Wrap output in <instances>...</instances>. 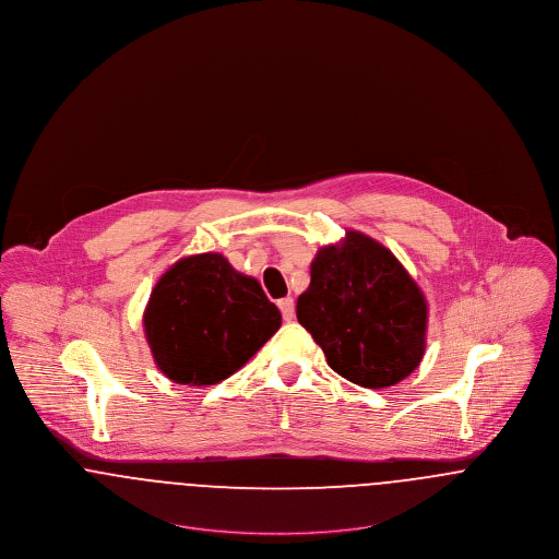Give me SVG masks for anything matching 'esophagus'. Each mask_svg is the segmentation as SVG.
Wrapping results in <instances>:
<instances>
[{"instance_id": "1", "label": "esophagus", "mask_w": 559, "mask_h": 559, "mask_svg": "<svg viewBox=\"0 0 559 559\" xmlns=\"http://www.w3.org/2000/svg\"><path fill=\"white\" fill-rule=\"evenodd\" d=\"M278 308H281V312H283V319H285V321H294V317H296V304H294L292 297L278 299Z\"/></svg>"}]
</instances>
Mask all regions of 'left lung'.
<instances>
[{
	"mask_svg": "<svg viewBox=\"0 0 559 559\" xmlns=\"http://www.w3.org/2000/svg\"><path fill=\"white\" fill-rule=\"evenodd\" d=\"M297 321L323 348L329 367L362 389H386L425 357V294L393 253L361 231L321 247Z\"/></svg>",
	"mask_w": 559,
	"mask_h": 559,
	"instance_id": "left-lung-1",
	"label": "left lung"
}]
</instances>
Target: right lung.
I'll return each mask as SVG.
<instances>
[{
	"label": "right lung",
	"instance_id": "obj_1",
	"mask_svg": "<svg viewBox=\"0 0 559 559\" xmlns=\"http://www.w3.org/2000/svg\"><path fill=\"white\" fill-rule=\"evenodd\" d=\"M281 328L262 285L219 253L173 263L143 312L154 361L177 384L206 386L230 378Z\"/></svg>",
	"mask_w": 559,
	"mask_h": 559
}]
</instances>
